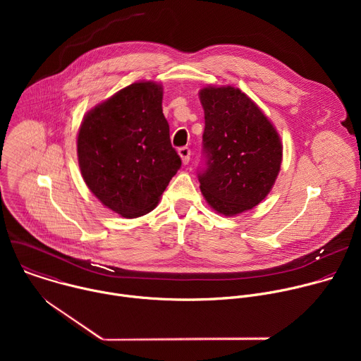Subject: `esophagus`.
I'll use <instances>...</instances> for the list:
<instances>
[{"instance_id": "1", "label": "esophagus", "mask_w": 361, "mask_h": 361, "mask_svg": "<svg viewBox=\"0 0 361 361\" xmlns=\"http://www.w3.org/2000/svg\"><path fill=\"white\" fill-rule=\"evenodd\" d=\"M178 154H180V157L183 160V164H188L190 156H191L190 148L188 147H181V148H178Z\"/></svg>"}]
</instances>
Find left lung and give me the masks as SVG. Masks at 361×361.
Segmentation results:
<instances>
[{
	"label": "left lung",
	"mask_w": 361,
	"mask_h": 361,
	"mask_svg": "<svg viewBox=\"0 0 361 361\" xmlns=\"http://www.w3.org/2000/svg\"><path fill=\"white\" fill-rule=\"evenodd\" d=\"M200 188L210 207L227 217L262 202L279 176L283 145L274 126L241 90L205 87Z\"/></svg>",
	"instance_id": "1"
}]
</instances>
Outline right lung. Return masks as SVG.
<instances>
[{"label": "right lung", "mask_w": 361, "mask_h": 361, "mask_svg": "<svg viewBox=\"0 0 361 361\" xmlns=\"http://www.w3.org/2000/svg\"><path fill=\"white\" fill-rule=\"evenodd\" d=\"M78 164L91 192L126 219L149 213L181 159L163 114V87L134 82L84 117L77 138Z\"/></svg>", "instance_id": "obj_1"}]
</instances>
